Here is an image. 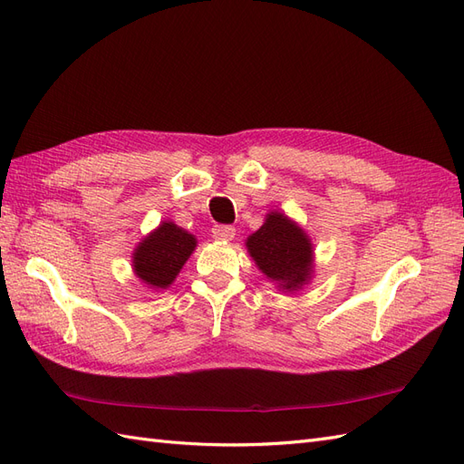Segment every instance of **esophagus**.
I'll return each mask as SVG.
<instances>
[{
    "mask_svg": "<svg viewBox=\"0 0 464 464\" xmlns=\"http://www.w3.org/2000/svg\"><path fill=\"white\" fill-rule=\"evenodd\" d=\"M234 236H236V228L227 227V224H220V227L213 228V237H215V240L230 242V240H234Z\"/></svg>",
    "mask_w": 464,
    "mask_h": 464,
    "instance_id": "obj_1",
    "label": "esophagus"
}]
</instances>
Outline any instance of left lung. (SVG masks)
Here are the masks:
<instances>
[{
  "label": "left lung",
  "mask_w": 464,
  "mask_h": 464,
  "mask_svg": "<svg viewBox=\"0 0 464 464\" xmlns=\"http://www.w3.org/2000/svg\"><path fill=\"white\" fill-rule=\"evenodd\" d=\"M249 256L266 278L286 290H298L312 278L314 246L296 222L285 213L266 215L263 227L246 240Z\"/></svg>",
  "instance_id": "8db88e82"
}]
</instances>
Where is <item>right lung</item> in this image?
Instances as JSON below:
<instances>
[{
    "instance_id": "obj_1",
    "label": "right lung",
    "mask_w": 464,
    "mask_h": 464,
    "mask_svg": "<svg viewBox=\"0 0 464 464\" xmlns=\"http://www.w3.org/2000/svg\"><path fill=\"white\" fill-rule=\"evenodd\" d=\"M195 246L198 240L193 234L170 220H164L135 247L133 271L149 288L166 290L193 254Z\"/></svg>"
}]
</instances>
